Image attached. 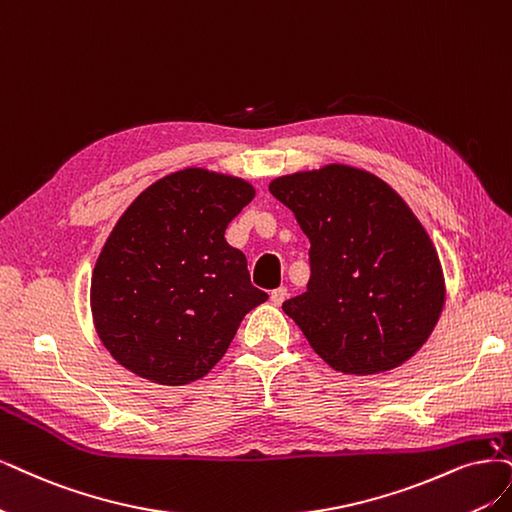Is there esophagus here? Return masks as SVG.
<instances>
[{"instance_id": "34e87169", "label": "esophagus", "mask_w": 512, "mask_h": 512, "mask_svg": "<svg viewBox=\"0 0 512 512\" xmlns=\"http://www.w3.org/2000/svg\"><path fill=\"white\" fill-rule=\"evenodd\" d=\"M287 287H278V289H274L272 293H270V299H272V304L274 306H280L282 304V301H285L287 299Z\"/></svg>"}]
</instances>
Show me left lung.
Here are the masks:
<instances>
[{
    "instance_id": "obj_1",
    "label": "left lung",
    "mask_w": 512,
    "mask_h": 512,
    "mask_svg": "<svg viewBox=\"0 0 512 512\" xmlns=\"http://www.w3.org/2000/svg\"><path fill=\"white\" fill-rule=\"evenodd\" d=\"M270 194L310 238L308 291L282 310L312 350L346 375L409 361L443 312L445 278L405 200L380 177L346 164L276 177Z\"/></svg>"
}]
</instances>
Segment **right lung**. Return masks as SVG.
I'll list each match as a JSON object with an SVG mask.
<instances>
[{
    "instance_id": "obj_1",
    "label": "right lung",
    "mask_w": 512,
    "mask_h": 512,
    "mask_svg": "<svg viewBox=\"0 0 512 512\" xmlns=\"http://www.w3.org/2000/svg\"><path fill=\"white\" fill-rule=\"evenodd\" d=\"M253 198L240 177L183 168L132 200L90 282L94 329L122 367L185 386L221 361L242 318L268 299L225 240L227 223Z\"/></svg>"
}]
</instances>
